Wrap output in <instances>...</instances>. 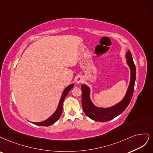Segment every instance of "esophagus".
I'll list each match as a JSON object with an SVG mask.
<instances>
[{"instance_id":"34e87169","label":"esophagus","mask_w":153,"mask_h":153,"mask_svg":"<svg viewBox=\"0 0 153 153\" xmlns=\"http://www.w3.org/2000/svg\"><path fill=\"white\" fill-rule=\"evenodd\" d=\"M83 78L82 76H77L76 77V83L77 84V85H79V84H81L83 82Z\"/></svg>"}]
</instances>
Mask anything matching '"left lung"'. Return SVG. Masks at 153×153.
Returning <instances> with one entry per match:
<instances>
[{
  "mask_svg": "<svg viewBox=\"0 0 153 153\" xmlns=\"http://www.w3.org/2000/svg\"><path fill=\"white\" fill-rule=\"evenodd\" d=\"M126 64L130 68V81L126 93L123 99L114 105L101 107L95 105L91 99V89L86 85H82V107L86 115L95 121L105 122L114 119L121 114L129 105L134 90L136 69L130 50L126 54Z\"/></svg>",
  "mask_w": 153,
  "mask_h": 153,
  "instance_id": "1",
  "label": "left lung"
}]
</instances>
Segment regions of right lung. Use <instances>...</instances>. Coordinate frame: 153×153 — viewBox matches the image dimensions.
<instances>
[{"label": "right lung", "instance_id": "1", "mask_svg": "<svg viewBox=\"0 0 153 153\" xmlns=\"http://www.w3.org/2000/svg\"><path fill=\"white\" fill-rule=\"evenodd\" d=\"M74 86V83H72L71 85L67 86L65 89H64L62 94V96L60 97V101H59L56 109L51 116L49 117L46 120L41 122H31V123H32L34 125H36L38 126H48L54 124L55 122H56L62 115V111H63V103L64 99H65V98L68 94V93L71 90V89Z\"/></svg>", "mask_w": 153, "mask_h": 153}]
</instances>
